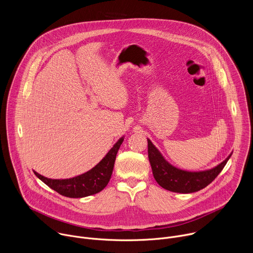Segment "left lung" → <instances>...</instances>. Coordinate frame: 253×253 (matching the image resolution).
Wrapping results in <instances>:
<instances>
[{"instance_id": "obj_1", "label": "left lung", "mask_w": 253, "mask_h": 253, "mask_svg": "<svg viewBox=\"0 0 253 253\" xmlns=\"http://www.w3.org/2000/svg\"><path fill=\"white\" fill-rule=\"evenodd\" d=\"M148 157L157 183L166 190L177 193H192L205 188L222 171L230 154L219 165L205 171L189 172L169 164L148 139Z\"/></svg>"}]
</instances>
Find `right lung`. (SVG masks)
I'll return each mask as SVG.
<instances>
[{"mask_svg": "<svg viewBox=\"0 0 253 253\" xmlns=\"http://www.w3.org/2000/svg\"><path fill=\"white\" fill-rule=\"evenodd\" d=\"M124 138L118 142L107 153V155L88 172L70 179H49L35 172V175L59 194L70 198H82L96 194L103 190L111 178L117 152Z\"/></svg>", "mask_w": 253, "mask_h": 253, "instance_id": "obj_1", "label": "right lung"}]
</instances>
